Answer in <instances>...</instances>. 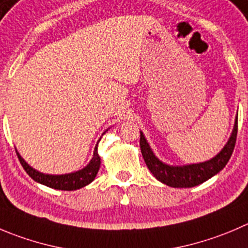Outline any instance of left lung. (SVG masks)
I'll use <instances>...</instances> for the list:
<instances>
[{
  "label": "left lung",
  "instance_id": "obj_1",
  "mask_svg": "<svg viewBox=\"0 0 248 248\" xmlns=\"http://www.w3.org/2000/svg\"><path fill=\"white\" fill-rule=\"evenodd\" d=\"M236 138L237 118L232 136L229 139L225 147L220 151V153L212 158L211 161L184 167H170L162 163L153 155L142 133H140V148L146 166L157 180L166 184V185L171 186V187H193V186L200 185V184L211 179L212 176L219 173L226 166V163L232 157V151H234Z\"/></svg>",
  "mask_w": 248,
  "mask_h": 248
}]
</instances>
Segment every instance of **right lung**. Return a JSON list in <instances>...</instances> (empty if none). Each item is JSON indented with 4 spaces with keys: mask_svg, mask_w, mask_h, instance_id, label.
Returning a JSON list of instances; mask_svg holds the SVG:
<instances>
[{
    "mask_svg": "<svg viewBox=\"0 0 248 248\" xmlns=\"http://www.w3.org/2000/svg\"><path fill=\"white\" fill-rule=\"evenodd\" d=\"M16 155H18L20 164L24 168V170L29 174L30 178H32L35 181L42 184V185L48 186V187L64 191L78 190V188L89 185L95 179L96 174L98 173L101 164V158L97 153V146L93 151V157L90 163L81 170L72 174H65V175H47V174L40 173V171H36L31 167L28 166L27 162L20 157L18 152H16Z\"/></svg>",
    "mask_w": 248,
    "mask_h": 248,
    "instance_id": "add662e5",
    "label": "right lung"
}]
</instances>
